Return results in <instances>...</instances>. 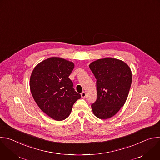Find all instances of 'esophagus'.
<instances>
[{"instance_id":"34e87169","label":"esophagus","mask_w":160,"mask_h":160,"mask_svg":"<svg viewBox=\"0 0 160 160\" xmlns=\"http://www.w3.org/2000/svg\"><path fill=\"white\" fill-rule=\"evenodd\" d=\"M85 96H86V93H85V92H82V94H81V97H82V98H85Z\"/></svg>"}]
</instances>
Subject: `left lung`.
I'll list each match as a JSON object with an SVG mask.
<instances>
[{"label": "left lung", "mask_w": 160, "mask_h": 160, "mask_svg": "<svg viewBox=\"0 0 160 160\" xmlns=\"http://www.w3.org/2000/svg\"><path fill=\"white\" fill-rule=\"evenodd\" d=\"M96 80L98 98L92 104L94 115L100 119L111 118L125 104L132 75L124 61L112 58L97 59L89 64Z\"/></svg>", "instance_id": "1"}]
</instances>
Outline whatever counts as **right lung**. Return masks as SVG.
I'll list each match as a JSON object with an SVG mask.
<instances>
[{"mask_svg": "<svg viewBox=\"0 0 160 160\" xmlns=\"http://www.w3.org/2000/svg\"><path fill=\"white\" fill-rule=\"evenodd\" d=\"M74 62L51 57L39 62L30 78L32 96L40 109L51 118L62 121L69 117L73 104L81 98L69 78Z\"/></svg>", "mask_w": 160, "mask_h": 160, "instance_id": "1", "label": "right lung"}]
</instances>
